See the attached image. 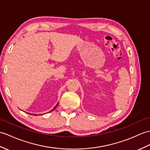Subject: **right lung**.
Returning <instances> with one entry per match:
<instances>
[{
	"label": "right lung",
	"mask_w": 150,
	"mask_h": 150,
	"mask_svg": "<svg viewBox=\"0 0 150 150\" xmlns=\"http://www.w3.org/2000/svg\"><path fill=\"white\" fill-rule=\"evenodd\" d=\"M57 105H58V103H57V105H55V107H54V109H52V110H51V111H53V110H54V109H55V108H56V107H57ZM29 114H30V113H29ZM35 115H36V114H35Z\"/></svg>",
	"instance_id": "add662e5"
}]
</instances>
